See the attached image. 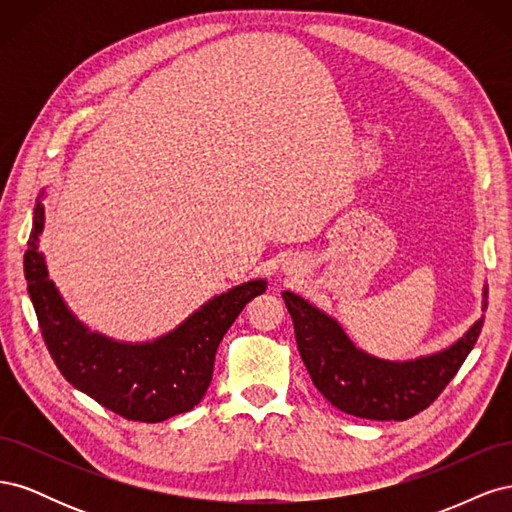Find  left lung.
I'll list each match as a JSON object with an SVG mask.
<instances>
[{"mask_svg": "<svg viewBox=\"0 0 512 512\" xmlns=\"http://www.w3.org/2000/svg\"><path fill=\"white\" fill-rule=\"evenodd\" d=\"M301 359L329 404L369 421H406L425 410L453 380L483 329L480 316L457 342L408 361L378 359L356 346L333 316L284 290ZM487 286L483 288V312Z\"/></svg>", "mask_w": 512, "mask_h": 512, "instance_id": "obj_1", "label": "left lung"}]
</instances>
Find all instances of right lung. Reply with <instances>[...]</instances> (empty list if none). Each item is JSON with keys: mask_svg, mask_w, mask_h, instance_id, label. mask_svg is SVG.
I'll use <instances>...</instances> for the list:
<instances>
[{"mask_svg": "<svg viewBox=\"0 0 512 512\" xmlns=\"http://www.w3.org/2000/svg\"><path fill=\"white\" fill-rule=\"evenodd\" d=\"M44 198L36 200L34 226L25 252V280L44 344L57 369L81 393L128 421L160 423L190 412L205 397L215 352L247 301L267 290V280H250L215 294L168 331L147 342H119L91 331L68 307L40 252Z\"/></svg>", "mask_w": 512, "mask_h": 512, "instance_id": "right-lung-1", "label": "right lung"}]
</instances>
